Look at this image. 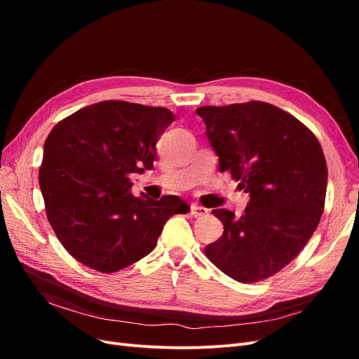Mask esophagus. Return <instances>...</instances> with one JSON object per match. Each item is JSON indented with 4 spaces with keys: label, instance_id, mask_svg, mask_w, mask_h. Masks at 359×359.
<instances>
[{
    "label": "esophagus",
    "instance_id": "obj_1",
    "mask_svg": "<svg viewBox=\"0 0 359 359\" xmlns=\"http://www.w3.org/2000/svg\"><path fill=\"white\" fill-rule=\"evenodd\" d=\"M190 212H191L193 217H196V219H199V217H203V215L208 214V210L203 208V206H199L196 203H193L190 206Z\"/></svg>",
    "mask_w": 359,
    "mask_h": 359
}]
</instances>
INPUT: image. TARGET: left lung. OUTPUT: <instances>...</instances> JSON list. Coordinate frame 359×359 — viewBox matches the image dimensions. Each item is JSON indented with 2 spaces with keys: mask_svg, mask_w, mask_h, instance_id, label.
Wrapping results in <instances>:
<instances>
[{
  "mask_svg": "<svg viewBox=\"0 0 359 359\" xmlns=\"http://www.w3.org/2000/svg\"><path fill=\"white\" fill-rule=\"evenodd\" d=\"M196 114L220 172L229 170L250 194L241 217L212 211L224 232L205 255L231 278L256 283L285 268L316 231L328 181L322 147L311 130L269 103L202 106Z\"/></svg>",
  "mask_w": 359,
  "mask_h": 359,
  "instance_id": "obj_1",
  "label": "left lung"
}]
</instances>
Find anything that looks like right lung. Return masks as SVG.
<instances>
[{"mask_svg": "<svg viewBox=\"0 0 359 359\" xmlns=\"http://www.w3.org/2000/svg\"><path fill=\"white\" fill-rule=\"evenodd\" d=\"M166 107L123 100L90 104L49 133L39 170L53 232L81 264L115 273L153 252L163 226L190 206L178 196H133L132 173L153 169L173 123Z\"/></svg>", "mask_w": 359, "mask_h": 359, "instance_id": "obj_1", "label": "right lung"}]
</instances>
